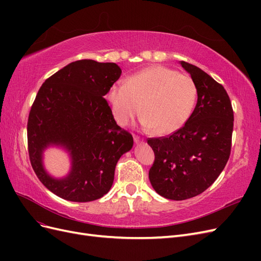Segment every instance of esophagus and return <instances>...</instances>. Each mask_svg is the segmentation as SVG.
Segmentation results:
<instances>
[{"label":"esophagus","instance_id":"1","mask_svg":"<svg viewBox=\"0 0 261 261\" xmlns=\"http://www.w3.org/2000/svg\"><path fill=\"white\" fill-rule=\"evenodd\" d=\"M134 141H135L136 144H139V143H144V139H143V138H140L139 136L134 135Z\"/></svg>","mask_w":261,"mask_h":261}]
</instances>
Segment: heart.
Masks as SVG:
<instances>
[{
  "instance_id": "1",
  "label": "heart",
  "mask_w": 261,
  "mask_h": 261,
  "mask_svg": "<svg viewBox=\"0 0 261 261\" xmlns=\"http://www.w3.org/2000/svg\"><path fill=\"white\" fill-rule=\"evenodd\" d=\"M108 102L115 121L125 126L140 113L141 125L155 129L158 135L179 130L191 117L197 99V88L189 76L161 65L147 67L117 82L108 91Z\"/></svg>"
}]
</instances>
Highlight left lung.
Listing matches in <instances>:
<instances>
[{
  "mask_svg": "<svg viewBox=\"0 0 261 261\" xmlns=\"http://www.w3.org/2000/svg\"><path fill=\"white\" fill-rule=\"evenodd\" d=\"M197 88V103L187 123L169 137L150 138L154 152L149 179L154 191L185 200L210 187L231 152L233 109L223 86L202 69L179 61Z\"/></svg>",
  "mask_w": 261,
  "mask_h": 261,
  "instance_id": "1",
  "label": "left lung"
}]
</instances>
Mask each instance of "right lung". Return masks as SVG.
<instances>
[{"label":"right lung","mask_w":261,"mask_h":261,"mask_svg":"<svg viewBox=\"0 0 261 261\" xmlns=\"http://www.w3.org/2000/svg\"><path fill=\"white\" fill-rule=\"evenodd\" d=\"M121 74L115 63L76 61L37 93L27 124L30 162L41 183L63 199L88 202L108 194L118 159L133 148V136L116 124L103 98ZM51 146L70 156L65 177L55 178L44 167V151Z\"/></svg>","instance_id":"obj_1"}]
</instances>
